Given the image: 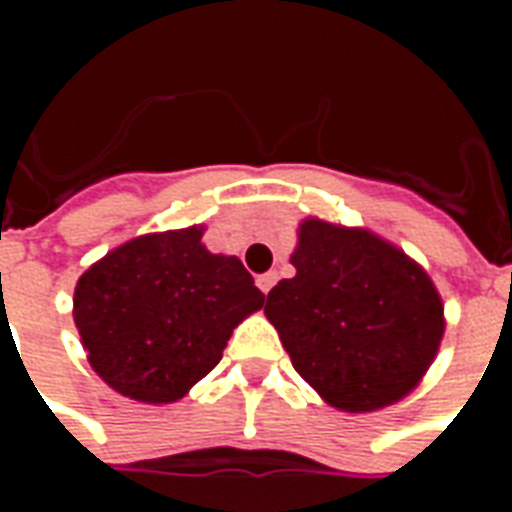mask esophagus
Here are the masks:
<instances>
[{"mask_svg":"<svg viewBox=\"0 0 512 512\" xmlns=\"http://www.w3.org/2000/svg\"><path fill=\"white\" fill-rule=\"evenodd\" d=\"M274 282H277V274L268 271V274H260V277H257V288L263 290V293H268V290L274 288Z\"/></svg>","mask_w":512,"mask_h":512,"instance_id":"34e87169","label":"esophagus"}]
</instances>
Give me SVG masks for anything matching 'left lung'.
I'll list each match as a JSON object with an SVG mask.
<instances>
[{
    "label": "left lung",
    "instance_id": "left-lung-1",
    "mask_svg": "<svg viewBox=\"0 0 512 512\" xmlns=\"http://www.w3.org/2000/svg\"><path fill=\"white\" fill-rule=\"evenodd\" d=\"M290 263L296 277L268 293L266 318L296 373L348 414L403 400L447 326L428 271L373 230L318 216L299 224Z\"/></svg>",
    "mask_w": 512,
    "mask_h": 512
}]
</instances>
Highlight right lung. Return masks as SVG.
I'll return each instance as SVG.
<instances>
[{"mask_svg": "<svg viewBox=\"0 0 512 512\" xmlns=\"http://www.w3.org/2000/svg\"><path fill=\"white\" fill-rule=\"evenodd\" d=\"M202 224L136 235L84 271L73 321L87 362L139 403H175L219 365L266 296L235 255H213Z\"/></svg>", "mask_w": 512, "mask_h": 512, "instance_id": "right-lung-1", "label": "right lung"}]
</instances>
